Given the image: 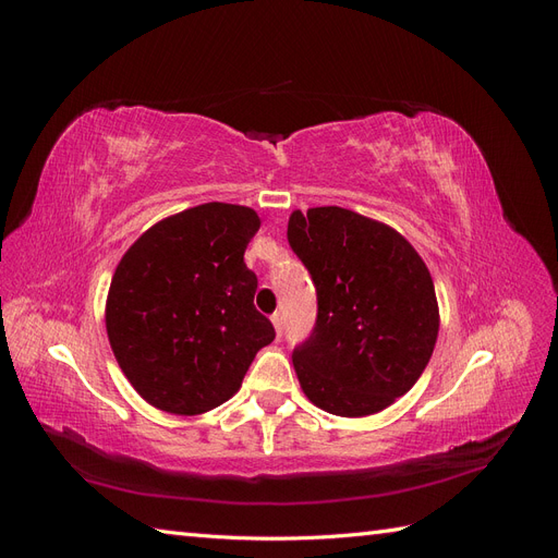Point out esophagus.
I'll list each match as a JSON object with an SVG mask.
<instances>
[{
  "label": "esophagus",
  "instance_id": "esophagus-1",
  "mask_svg": "<svg viewBox=\"0 0 558 558\" xmlns=\"http://www.w3.org/2000/svg\"><path fill=\"white\" fill-rule=\"evenodd\" d=\"M272 326H275L277 335H281V332H283V316H281L279 312H275V314H272Z\"/></svg>",
  "mask_w": 558,
  "mask_h": 558
}]
</instances>
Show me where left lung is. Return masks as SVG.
<instances>
[{"mask_svg":"<svg viewBox=\"0 0 558 558\" xmlns=\"http://www.w3.org/2000/svg\"><path fill=\"white\" fill-rule=\"evenodd\" d=\"M289 244L310 269L318 314L293 351L305 396L335 416H369L424 373L440 330L433 277L398 230L342 207L289 218Z\"/></svg>","mask_w":558,"mask_h":558,"instance_id":"1","label":"left lung"}]
</instances>
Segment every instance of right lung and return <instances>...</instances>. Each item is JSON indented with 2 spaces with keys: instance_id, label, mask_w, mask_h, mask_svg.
<instances>
[{
  "instance_id": "add662e5",
  "label": "right lung",
  "mask_w": 558,
  "mask_h": 558,
  "mask_svg": "<svg viewBox=\"0 0 558 558\" xmlns=\"http://www.w3.org/2000/svg\"><path fill=\"white\" fill-rule=\"evenodd\" d=\"M260 228L242 205L207 202L162 218L118 263L107 335L123 375L148 404L205 414L240 391L275 328L256 307L244 251Z\"/></svg>"
}]
</instances>
